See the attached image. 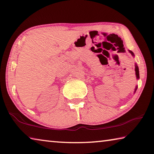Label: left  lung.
Wrapping results in <instances>:
<instances>
[{
	"label": "left lung",
	"mask_w": 154,
	"mask_h": 154,
	"mask_svg": "<svg viewBox=\"0 0 154 154\" xmlns=\"http://www.w3.org/2000/svg\"><path fill=\"white\" fill-rule=\"evenodd\" d=\"M129 52H130V53H131V55H132L133 57H134V53L132 52V51H129ZM135 72H136V79H139V78H140V76H139V69H138V66H137V64H135ZM137 88H138V87L136 86L135 90H134V93H135V92H136V90H137Z\"/></svg>",
	"instance_id": "8db88e82"
}]
</instances>
